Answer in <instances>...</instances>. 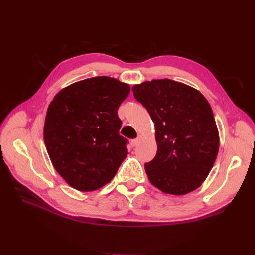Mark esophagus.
<instances>
[{
    "label": "esophagus",
    "instance_id": "esophagus-1",
    "mask_svg": "<svg viewBox=\"0 0 255 255\" xmlns=\"http://www.w3.org/2000/svg\"><path fill=\"white\" fill-rule=\"evenodd\" d=\"M139 142H140V136H138V137L136 138V139L133 140V145H134V146H137L138 144H139Z\"/></svg>",
    "mask_w": 255,
    "mask_h": 255
}]
</instances>
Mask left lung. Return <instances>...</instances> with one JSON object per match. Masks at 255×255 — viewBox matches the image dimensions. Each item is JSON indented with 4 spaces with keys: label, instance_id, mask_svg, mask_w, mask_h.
<instances>
[{
    "label": "left lung",
    "instance_id": "1",
    "mask_svg": "<svg viewBox=\"0 0 255 255\" xmlns=\"http://www.w3.org/2000/svg\"><path fill=\"white\" fill-rule=\"evenodd\" d=\"M132 90L155 125L157 153L144 165L150 182L176 196L197 189L219 150L218 128L207 100L197 89L168 79L135 85Z\"/></svg>",
    "mask_w": 255,
    "mask_h": 255
}]
</instances>
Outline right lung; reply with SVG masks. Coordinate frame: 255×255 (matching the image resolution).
I'll return each mask as SVG.
<instances>
[{"label": "right lung", "instance_id": "1", "mask_svg": "<svg viewBox=\"0 0 255 255\" xmlns=\"http://www.w3.org/2000/svg\"><path fill=\"white\" fill-rule=\"evenodd\" d=\"M126 83L95 76L60 90L50 103L43 138L52 164L71 187L92 191L111 182L128 155L118 107Z\"/></svg>", "mask_w": 255, "mask_h": 255}]
</instances>
